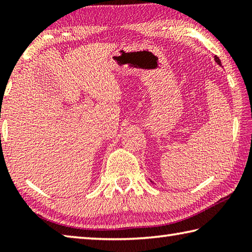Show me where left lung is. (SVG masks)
Wrapping results in <instances>:
<instances>
[{
    "mask_svg": "<svg viewBox=\"0 0 252 252\" xmlns=\"http://www.w3.org/2000/svg\"><path fill=\"white\" fill-rule=\"evenodd\" d=\"M215 61H216L217 63H218L219 65H221V61H220V59H219L218 57H217V55H216V57H215Z\"/></svg>",
    "mask_w": 252,
    "mask_h": 252,
    "instance_id": "8db88e82",
    "label": "left lung"
}]
</instances>
